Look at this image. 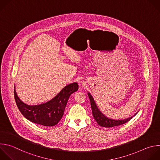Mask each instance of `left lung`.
Returning <instances> with one entry per match:
<instances>
[{"label": "left lung", "mask_w": 160, "mask_h": 160, "mask_svg": "<svg viewBox=\"0 0 160 160\" xmlns=\"http://www.w3.org/2000/svg\"><path fill=\"white\" fill-rule=\"evenodd\" d=\"M88 96L90 101L93 117L95 119V120L96 121L97 123L102 127L112 128V127H115V126H120V125H122L123 124H125L126 122L130 121L139 112V111L137 112L134 116H132L130 118H128L127 119H123V120H116V119H110V118H108L107 116H105L99 110V109L98 108L97 105L92 95L89 92H88Z\"/></svg>", "instance_id": "8db88e82"}]
</instances>
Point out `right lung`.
<instances>
[{"label":"right lung","mask_w":160,"mask_h":160,"mask_svg":"<svg viewBox=\"0 0 160 160\" xmlns=\"http://www.w3.org/2000/svg\"><path fill=\"white\" fill-rule=\"evenodd\" d=\"M78 89L77 82L65 86L54 98L46 103L29 105L24 103L17 95L14 87V98L21 114L29 121L44 126H54L62 118L68 100Z\"/></svg>","instance_id":"obj_1"}]
</instances>
